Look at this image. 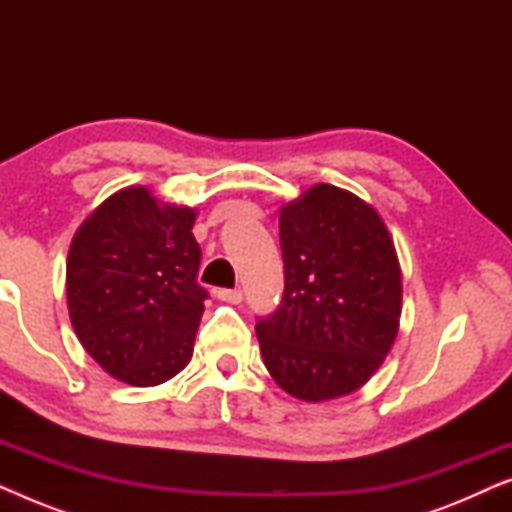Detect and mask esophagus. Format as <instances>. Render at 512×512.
Returning a JSON list of instances; mask_svg holds the SVG:
<instances>
[{
	"label": "esophagus",
	"mask_w": 512,
	"mask_h": 512,
	"mask_svg": "<svg viewBox=\"0 0 512 512\" xmlns=\"http://www.w3.org/2000/svg\"><path fill=\"white\" fill-rule=\"evenodd\" d=\"M216 298L223 300V303L237 305V303H242L244 296H242L240 289H219V291H216Z\"/></svg>",
	"instance_id": "obj_1"
}]
</instances>
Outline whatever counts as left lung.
I'll return each mask as SVG.
<instances>
[{"instance_id":"1","label":"left lung","mask_w":512,"mask_h":512,"mask_svg":"<svg viewBox=\"0 0 512 512\" xmlns=\"http://www.w3.org/2000/svg\"><path fill=\"white\" fill-rule=\"evenodd\" d=\"M284 298L258 319L265 368L286 394L331 401L382 366L401 319V265L377 209L317 184L279 212Z\"/></svg>"}]
</instances>
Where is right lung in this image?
Masks as SVG:
<instances>
[{"instance_id": "right-lung-1", "label": "right lung", "mask_w": 512, "mask_h": 512, "mask_svg": "<svg viewBox=\"0 0 512 512\" xmlns=\"http://www.w3.org/2000/svg\"><path fill=\"white\" fill-rule=\"evenodd\" d=\"M195 216L130 186L109 195L69 247L67 307L76 338L132 387L167 382L193 356L207 298L198 284Z\"/></svg>"}]
</instances>
